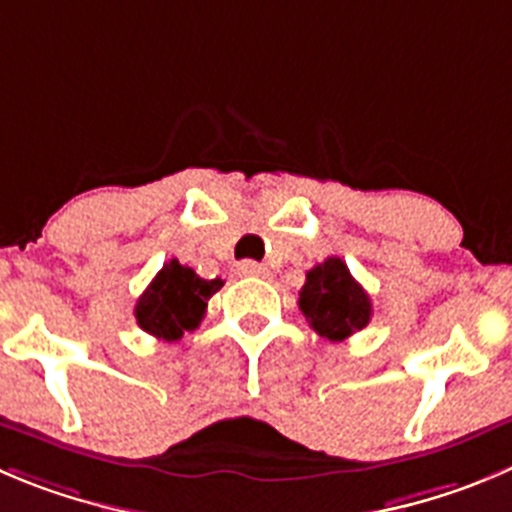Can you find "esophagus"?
<instances>
[{
    "label": "esophagus",
    "instance_id": "1",
    "mask_svg": "<svg viewBox=\"0 0 512 512\" xmlns=\"http://www.w3.org/2000/svg\"><path fill=\"white\" fill-rule=\"evenodd\" d=\"M237 270H240V275H247V278H270V270H267L265 265H257V262H250V260L240 262Z\"/></svg>",
    "mask_w": 512,
    "mask_h": 512
}]
</instances>
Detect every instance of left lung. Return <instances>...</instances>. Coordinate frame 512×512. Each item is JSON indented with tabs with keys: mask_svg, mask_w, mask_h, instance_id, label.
<instances>
[{
	"mask_svg": "<svg viewBox=\"0 0 512 512\" xmlns=\"http://www.w3.org/2000/svg\"><path fill=\"white\" fill-rule=\"evenodd\" d=\"M298 305L310 328L328 341H343L371 321L369 293L353 280L341 257H328L308 270Z\"/></svg>",
	"mask_w": 512,
	"mask_h": 512,
	"instance_id": "1",
	"label": "left lung"
}]
</instances>
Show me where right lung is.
Wrapping results in <instances>:
<instances>
[{"label":"right lung","mask_w":512,"mask_h":512,"mask_svg":"<svg viewBox=\"0 0 512 512\" xmlns=\"http://www.w3.org/2000/svg\"><path fill=\"white\" fill-rule=\"evenodd\" d=\"M222 280H204L179 260H169L136 303V321L146 333L164 341H179L194 331L207 313V300L222 288Z\"/></svg>","instance_id":"1"}]
</instances>
